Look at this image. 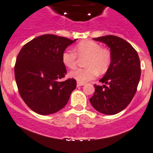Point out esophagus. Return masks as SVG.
Listing matches in <instances>:
<instances>
[{
  "instance_id": "34e87169",
  "label": "esophagus",
  "mask_w": 153,
  "mask_h": 153,
  "mask_svg": "<svg viewBox=\"0 0 153 153\" xmlns=\"http://www.w3.org/2000/svg\"><path fill=\"white\" fill-rule=\"evenodd\" d=\"M85 85L84 83H81V82H77V87L82 86V85Z\"/></svg>"
}]
</instances>
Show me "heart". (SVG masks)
I'll list each match as a JSON object with an SVG mask.
<instances>
[{"label": "heart", "mask_w": 153, "mask_h": 153, "mask_svg": "<svg viewBox=\"0 0 153 153\" xmlns=\"http://www.w3.org/2000/svg\"><path fill=\"white\" fill-rule=\"evenodd\" d=\"M78 57L87 56L86 68H77L69 73V76L78 82L85 83L95 78L98 72L103 74L106 72L111 61L112 55L109 50L102 48L97 42L83 41L74 48V51L65 50L62 53V62L68 68H75Z\"/></svg>", "instance_id": "b5f03b06"}]
</instances>
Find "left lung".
<instances>
[{"label": "left lung", "mask_w": 153, "mask_h": 153, "mask_svg": "<svg viewBox=\"0 0 153 153\" xmlns=\"http://www.w3.org/2000/svg\"><path fill=\"white\" fill-rule=\"evenodd\" d=\"M94 40L110 48L112 61L106 73L94 85L95 92L90 99L94 109L105 115H115L125 109L136 94L140 78V61L137 52L119 37L105 35Z\"/></svg>", "instance_id": "left-lung-1"}]
</instances>
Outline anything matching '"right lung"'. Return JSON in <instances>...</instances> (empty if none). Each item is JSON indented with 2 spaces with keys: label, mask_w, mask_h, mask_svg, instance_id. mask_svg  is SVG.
Listing matches in <instances>:
<instances>
[{
  "label": "right lung",
  "mask_w": 153,
  "mask_h": 153,
  "mask_svg": "<svg viewBox=\"0 0 153 153\" xmlns=\"http://www.w3.org/2000/svg\"><path fill=\"white\" fill-rule=\"evenodd\" d=\"M76 40L44 35L25 44L16 57L14 72L19 95L31 110L40 115L55 113L68 102L76 81L68 78L62 53Z\"/></svg>",
  "instance_id": "right-lung-1"
}]
</instances>
